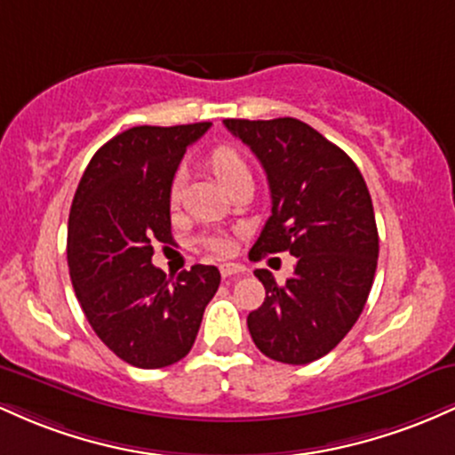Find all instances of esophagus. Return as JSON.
I'll return each mask as SVG.
<instances>
[{
  "instance_id": "34e87169",
  "label": "esophagus",
  "mask_w": 455,
  "mask_h": 455,
  "mask_svg": "<svg viewBox=\"0 0 455 455\" xmlns=\"http://www.w3.org/2000/svg\"><path fill=\"white\" fill-rule=\"evenodd\" d=\"M243 271L245 269L242 267V265H237V263H224V265H220L222 278H235V275H242Z\"/></svg>"
}]
</instances>
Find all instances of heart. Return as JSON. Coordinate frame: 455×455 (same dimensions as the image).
Instances as JSON below:
<instances>
[{"label":"heart","mask_w":455,"mask_h":455,"mask_svg":"<svg viewBox=\"0 0 455 455\" xmlns=\"http://www.w3.org/2000/svg\"><path fill=\"white\" fill-rule=\"evenodd\" d=\"M207 166L212 169V173L216 175V180L220 181V184L227 188L235 177L243 175V173H250L248 171V162L243 160V156L239 154L237 149L231 148V145H218L216 149H212V154L207 156ZM169 198L173 205H177V201H180V177L171 184V192H169ZM205 243L210 245L212 250H216V252H228V239L222 237V235H213V237H207Z\"/></svg>","instance_id":"b5f03b06"}]
</instances>
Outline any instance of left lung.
<instances>
[{"label": "left lung", "mask_w": 455, "mask_h": 455, "mask_svg": "<svg viewBox=\"0 0 455 455\" xmlns=\"http://www.w3.org/2000/svg\"><path fill=\"white\" fill-rule=\"evenodd\" d=\"M267 173L271 216L254 260L291 252L295 274L278 284L267 269L265 301L248 315L254 344L269 359L304 365L321 359L362 315L379 259L372 198L357 164L321 132L293 117L224 119Z\"/></svg>", "instance_id": "8db88e82"}]
</instances>
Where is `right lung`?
Here are the masks:
<instances>
[{"label":"right lung","mask_w":455,"mask_h":455,"mask_svg":"<svg viewBox=\"0 0 455 455\" xmlns=\"http://www.w3.org/2000/svg\"><path fill=\"white\" fill-rule=\"evenodd\" d=\"M210 122L137 126L93 154L68 218V267L96 336L137 368H164L190 353L203 312L220 286L213 265L177 278L151 265L171 243V184Z\"/></svg>","instance_id":"1"}]
</instances>
